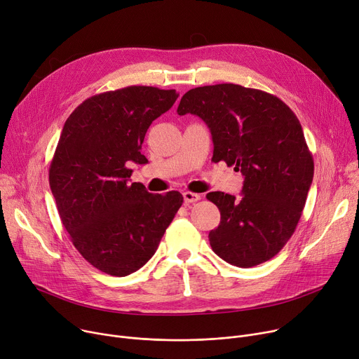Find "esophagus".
I'll return each mask as SVG.
<instances>
[{"label": "esophagus", "instance_id": "34e87169", "mask_svg": "<svg viewBox=\"0 0 359 359\" xmlns=\"http://www.w3.org/2000/svg\"><path fill=\"white\" fill-rule=\"evenodd\" d=\"M182 197H184V203H185L187 205L194 204V203H197V201L201 200L200 194H196V192H189V191L182 192Z\"/></svg>", "mask_w": 359, "mask_h": 359}]
</instances>
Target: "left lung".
I'll return each mask as SVG.
<instances>
[{"label": "left lung", "instance_id": "obj_1", "mask_svg": "<svg viewBox=\"0 0 359 359\" xmlns=\"http://www.w3.org/2000/svg\"><path fill=\"white\" fill-rule=\"evenodd\" d=\"M177 112L201 118L212 136V161L244 177L240 198L207 194L222 214L208 234L212 252L244 269L270 260L294 233L313 180L299 119L279 97L233 83L188 90Z\"/></svg>", "mask_w": 359, "mask_h": 359}]
</instances>
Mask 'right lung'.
<instances>
[{
    "mask_svg": "<svg viewBox=\"0 0 359 359\" xmlns=\"http://www.w3.org/2000/svg\"><path fill=\"white\" fill-rule=\"evenodd\" d=\"M178 93L129 86L86 99L67 118L48 181L59 215L77 252L93 267L123 278L141 269L182 205L178 191L151 194L130 182L151 123Z\"/></svg>",
    "mask_w": 359,
    "mask_h": 359,
    "instance_id": "obj_1",
    "label": "right lung"
}]
</instances>
